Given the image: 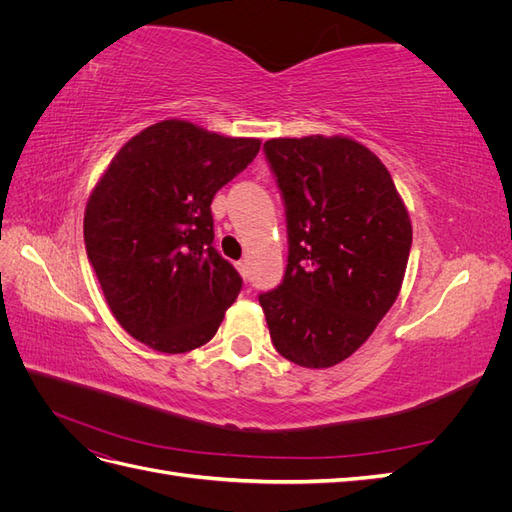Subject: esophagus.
<instances>
[{
    "instance_id": "esophagus-1",
    "label": "esophagus",
    "mask_w": 512,
    "mask_h": 512,
    "mask_svg": "<svg viewBox=\"0 0 512 512\" xmlns=\"http://www.w3.org/2000/svg\"><path fill=\"white\" fill-rule=\"evenodd\" d=\"M235 267H237V271L247 280V275H250V271H247V262H245V260H239V262H235Z\"/></svg>"
}]
</instances>
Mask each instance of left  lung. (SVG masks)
<instances>
[{
	"label": "left lung",
	"instance_id": "left-lung-1",
	"mask_svg": "<svg viewBox=\"0 0 512 512\" xmlns=\"http://www.w3.org/2000/svg\"><path fill=\"white\" fill-rule=\"evenodd\" d=\"M262 149L284 200L288 265L258 301L284 359L331 367L365 344L397 299L408 211L386 166L352 138H271Z\"/></svg>",
	"mask_w": 512,
	"mask_h": 512
}]
</instances>
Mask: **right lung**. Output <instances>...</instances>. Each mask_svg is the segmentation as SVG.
<instances>
[{
  "label": "right lung",
  "mask_w": 512,
  "mask_h": 512,
  "mask_svg": "<svg viewBox=\"0 0 512 512\" xmlns=\"http://www.w3.org/2000/svg\"><path fill=\"white\" fill-rule=\"evenodd\" d=\"M258 138L153 123L119 149L85 209V250L117 322L153 350L207 344L243 280L213 247L211 200Z\"/></svg>",
  "instance_id": "add662e5"
}]
</instances>
